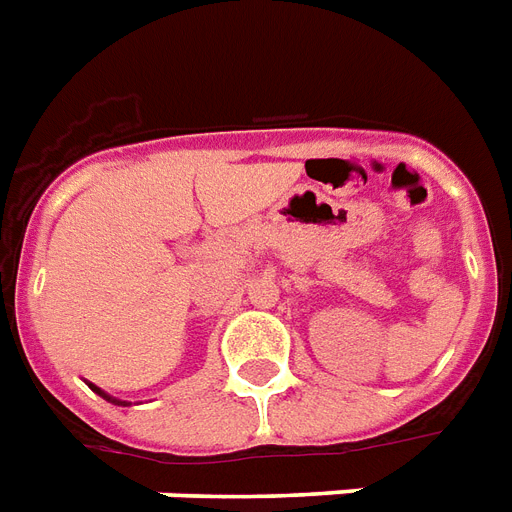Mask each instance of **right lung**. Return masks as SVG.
Wrapping results in <instances>:
<instances>
[{
	"label": "right lung",
	"instance_id": "1",
	"mask_svg": "<svg viewBox=\"0 0 512 512\" xmlns=\"http://www.w3.org/2000/svg\"><path fill=\"white\" fill-rule=\"evenodd\" d=\"M90 388H92V390H95V393H98V396H103V398H106V401H111V404H119V406H130V404H127V401H119V398H114V396H108L106 390H100V388H98V385H92V382H90Z\"/></svg>",
	"mask_w": 512,
	"mask_h": 512
}]
</instances>
